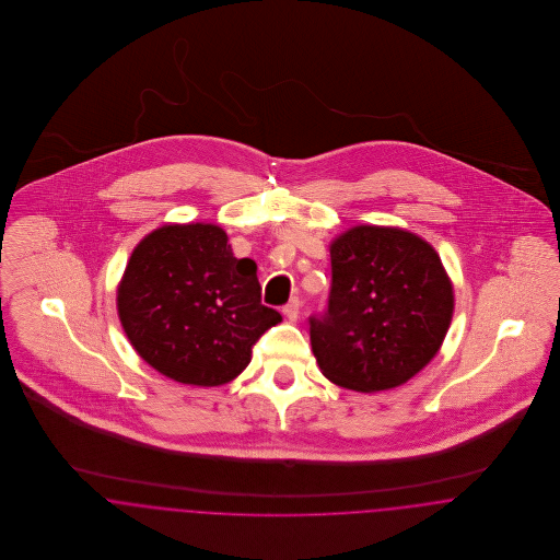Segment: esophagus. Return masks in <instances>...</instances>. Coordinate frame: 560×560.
Returning a JSON list of instances; mask_svg holds the SVG:
<instances>
[{"mask_svg":"<svg viewBox=\"0 0 560 560\" xmlns=\"http://www.w3.org/2000/svg\"><path fill=\"white\" fill-rule=\"evenodd\" d=\"M300 306H302V302H300L298 298H292V300L283 306V315L290 320L298 319V317H300Z\"/></svg>","mask_w":560,"mask_h":560,"instance_id":"1","label":"esophagus"}]
</instances>
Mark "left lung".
<instances>
[{
	"mask_svg": "<svg viewBox=\"0 0 560 560\" xmlns=\"http://www.w3.org/2000/svg\"><path fill=\"white\" fill-rule=\"evenodd\" d=\"M331 290L311 317L320 372L361 393L405 384L439 352L453 288L434 247L390 226H354L329 247Z\"/></svg>",
	"mask_w": 560,
	"mask_h": 560,
	"instance_id": "obj_1",
	"label": "left lung"
}]
</instances>
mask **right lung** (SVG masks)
Listing matches in <instances>:
<instances>
[{"label": "right lung", "mask_w": 560, "mask_h": 560, "mask_svg": "<svg viewBox=\"0 0 560 560\" xmlns=\"http://www.w3.org/2000/svg\"><path fill=\"white\" fill-rule=\"evenodd\" d=\"M256 262L235 258L215 224H167L136 245L117 290V311L136 352L192 386H220L252 361L260 336L281 320L260 302Z\"/></svg>", "instance_id": "right-lung-1"}]
</instances>
